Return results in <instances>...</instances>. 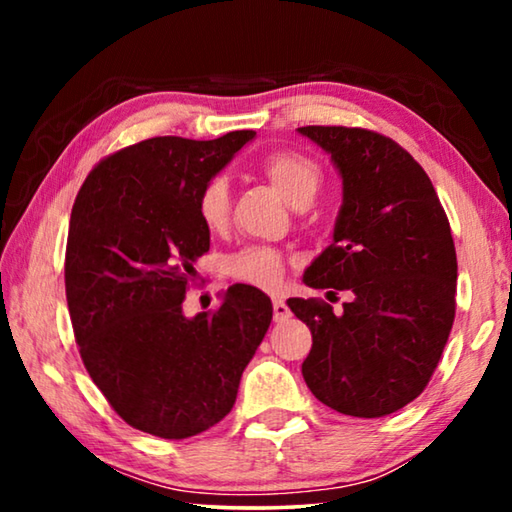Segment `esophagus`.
Wrapping results in <instances>:
<instances>
[{"instance_id": "34e87169", "label": "esophagus", "mask_w": 512, "mask_h": 512, "mask_svg": "<svg viewBox=\"0 0 512 512\" xmlns=\"http://www.w3.org/2000/svg\"><path fill=\"white\" fill-rule=\"evenodd\" d=\"M289 318H291V309L287 307V302L275 298L273 300V320H275V323H284V320H289Z\"/></svg>"}]
</instances>
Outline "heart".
Here are the masks:
<instances>
[{
	"label": "heart",
	"instance_id": "1",
	"mask_svg": "<svg viewBox=\"0 0 512 512\" xmlns=\"http://www.w3.org/2000/svg\"><path fill=\"white\" fill-rule=\"evenodd\" d=\"M277 192L293 207H307L323 187V169L320 164L298 151H275L259 162ZM198 216L207 230L221 232L228 228L232 196L228 180L216 176L207 180L196 201ZM228 271L237 280L253 284L259 289H277L284 277V257L271 246H246L228 257Z\"/></svg>",
	"mask_w": 512,
	"mask_h": 512
}]
</instances>
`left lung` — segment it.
I'll return each mask as SVG.
<instances>
[{
	"label": "left lung",
	"instance_id": "8db88e82",
	"mask_svg": "<svg viewBox=\"0 0 512 512\" xmlns=\"http://www.w3.org/2000/svg\"><path fill=\"white\" fill-rule=\"evenodd\" d=\"M298 131L332 155L343 178L334 241L305 284L354 293L341 316L316 298L287 302L314 339L302 377L329 409L381 418L427 388L452 332V228L427 173L391 137L348 126Z\"/></svg>",
	"mask_w": 512,
	"mask_h": 512
}]
</instances>
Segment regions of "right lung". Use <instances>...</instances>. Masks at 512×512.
<instances>
[{
  "label": "right lung",
  "mask_w": 512,
  "mask_h": 512,
  "mask_svg": "<svg viewBox=\"0 0 512 512\" xmlns=\"http://www.w3.org/2000/svg\"><path fill=\"white\" fill-rule=\"evenodd\" d=\"M253 131L151 137L103 158L72 207L65 293L83 366L121 420L180 440L214 427L273 318L271 298L230 287L185 318L194 262L210 250L198 192Z\"/></svg>",
  "instance_id": "obj_1"
}]
</instances>
